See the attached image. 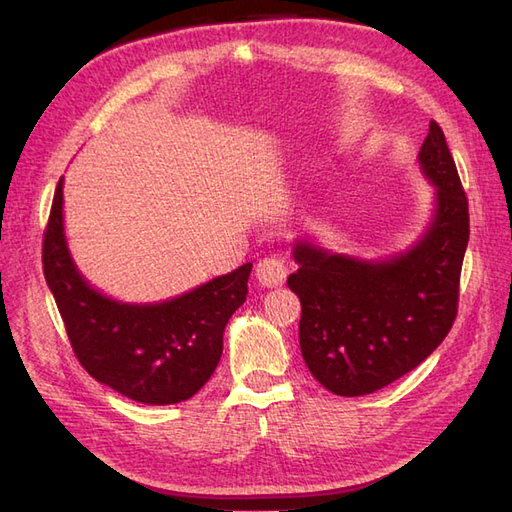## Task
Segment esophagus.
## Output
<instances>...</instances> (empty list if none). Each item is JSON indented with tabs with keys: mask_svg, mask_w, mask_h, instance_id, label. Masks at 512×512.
<instances>
[{
	"mask_svg": "<svg viewBox=\"0 0 512 512\" xmlns=\"http://www.w3.org/2000/svg\"><path fill=\"white\" fill-rule=\"evenodd\" d=\"M286 273H289V269H286V265L276 256L263 258L256 265V278L260 284L267 286V289H276V286H282L286 280Z\"/></svg>",
	"mask_w": 512,
	"mask_h": 512,
	"instance_id": "34e87169",
	"label": "esophagus"
}]
</instances>
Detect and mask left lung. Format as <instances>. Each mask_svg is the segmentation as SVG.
Listing matches in <instances>:
<instances>
[{"label": "left lung", "instance_id": "obj_1", "mask_svg": "<svg viewBox=\"0 0 512 512\" xmlns=\"http://www.w3.org/2000/svg\"><path fill=\"white\" fill-rule=\"evenodd\" d=\"M434 186V208L417 241L389 258L293 243L289 289L302 304L299 347L319 384L334 395H369L423 363L456 319L460 269L469 241V206L439 123L419 149Z\"/></svg>", "mask_w": 512, "mask_h": 512}]
</instances>
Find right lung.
<instances>
[{
	"mask_svg": "<svg viewBox=\"0 0 512 512\" xmlns=\"http://www.w3.org/2000/svg\"><path fill=\"white\" fill-rule=\"evenodd\" d=\"M60 178L43 241V271L82 367L139 404L193 397L213 376L226 323L243 306L252 263L162 302H121L84 278L65 234Z\"/></svg>",
	"mask_w": 512,
	"mask_h": 512,
	"instance_id": "right-lung-1",
	"label": "right lung"
}]
</instances>
